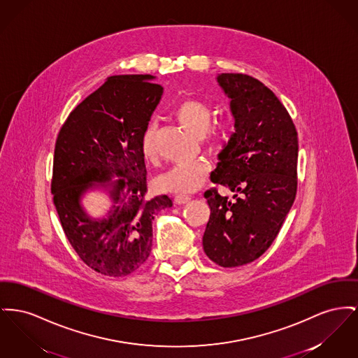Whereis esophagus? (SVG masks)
I'll return each instance as SVG.
<instances>
[{
    "mask_svg": "<svg viewBox=\"0 0 358 358\" xmlns=\"http://www.w3.org/2000/svg\"><path fill=\"white\" fill-rule=\"evenodd\" d=\"M174 201H176V204H187L188 201H190V197L184 196V194H177V196H174Z\"/></svg>",
    "mask_w": 358,
    "mask_h": 358,
    "instance_id": "1",
    "label": "esophagus"
}]
</instances>
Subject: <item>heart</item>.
I'll list each match as a JSON object with an SVG mask.
<instances>
[{
  "label": "heart",
  "mask_w": 358,
  "mask_h": 358,
  "mask_svg": "<svg viewBox=\"0 0 358 358\" xmlns=\"http://www.w3.org/2000/svg\"><path fill=\"white\" fill-rule=\"evenodd\" d=\"M174 116L185 129L201 136L204 145L212 151H222L231 139V127L227 123L210 126L212 108L207 101L199 99L182 100L176 106ZM142 152L148 162H155L158 159L154 126H148L143 132ZM210 171V164L206 161L177 165L158 177L157 187L168 193L189 194L203 187Z\"/></svg>",
  "instance_id": "heart-1"
}]
</instances>
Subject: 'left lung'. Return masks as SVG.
I'll use <instances>...</instances> for the list:
<instances>
[{
  "instance_id": "left-lung-1",
  "label": "left lung",
  "mask_w": 358,
  "mask_h": 358,
  "mask_svg": "<svg viewBox=\"0 0 358 358\" xmlns=\"http://www.w3.org/2000/svg\"><path fill=\"white\" fill-rule=\"evenodd\" d=\"M217 83L231 99L235 132L219 154L204 193L210 215L203 248L210 261L235 268L259 258L273 243L297 190L299 141L294 122L273 92L248 74L223 73Z\"/></svg>"
}]
</instances>
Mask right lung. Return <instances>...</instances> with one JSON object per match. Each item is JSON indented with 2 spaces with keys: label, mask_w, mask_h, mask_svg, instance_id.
I'll return each instance as SVG.
<instances>
[{
  "label": "right lung",
  "mask_w": 358,
  "mask_h": 358,
  "mask_svg": "<svg viewBox=\"0 0 358 358\" xmlns=\"http://www.w3.org/2000/svg\"><path fill=\"white\" fill-rule=\"evenodd\" d=\"M150 74L112 76L67 116L55 151L51 193L64 235L97 273L123 277L151 252L152 220L173 206L166 196L148 197L142 136L164 87ZM111 183L113 208L101 221L80 208V196L96 183Z\"/></svg>",
  "instance_id": "right-lung-1"
}]
</instances>
